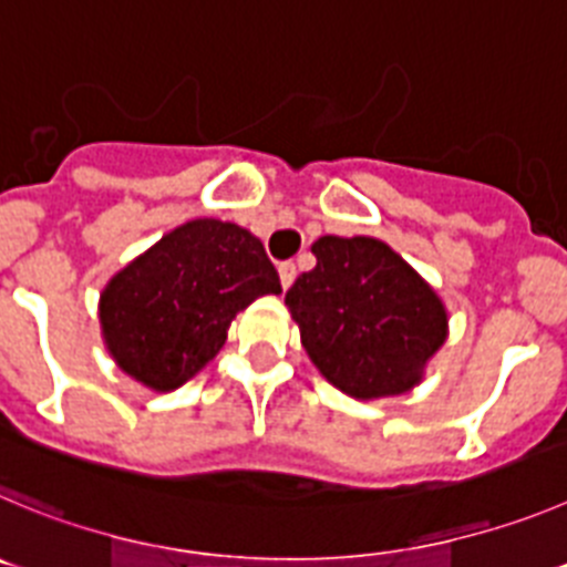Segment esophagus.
Segmentation results:
<instances>
[{"label": "esophagus", "instance_id": "1", "mask_svg": "<svg viewBox=\"0 0 567 567\" xmlns=\"http://www.w3.org/2000/svg\"><path fill=\"white\" fill-rule=\"evenodd\" d=\"M296 279V265L293 262H282L279 265V282H282V288L288 290L290 285H293Z\"/></svg>", "mask_w": 567, "mask_h": 567}]
</instances>
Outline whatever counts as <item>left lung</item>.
<instances>
[{"instance_id":"8db88e82","label":"left lung","mask_w":567,"mask_h":567,"mask_svg":"<svg viewBox=\"0 0 567 567\" xmlns=\"http://www.w3.org/2000/svg\"><path fill=\"white\" fill-rule=\"evenodd\" d=\"M285 293L316 370L355 401L404 395L449 336L437 290L375 237H319Z\"/></svg>"}]
</instances>
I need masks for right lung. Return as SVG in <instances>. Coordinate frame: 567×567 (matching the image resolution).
I'll return each mask as SVG.
<instances>
[{
	"label": "right lung",
	"mask_w": 567,
	"mask_h": 567,
	"mask_svg": "<svg viewBox=\"0 0 567 567\" xmlns=\"http://www.w3.org/2000/svg\"><path fill=\"white\" fill-rule=\"evenodd\" d=\"M282 293L262 243L237 223L197 217L124 265L99 299L106 353L152 392H172L220 353L254 299Z\"/></svg>",
	"instance_id": "obj_1"
}]
</instances>
